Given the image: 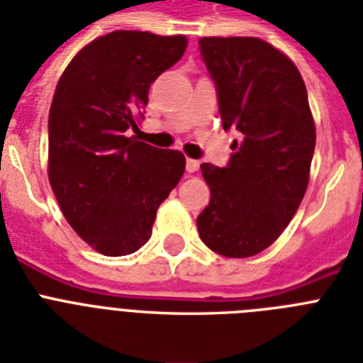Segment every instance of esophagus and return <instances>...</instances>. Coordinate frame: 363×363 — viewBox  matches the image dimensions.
<instances>
[{
    "label": "esophagus",
    "mask_w": 363,
    "mask_h": 363,
    "mask_svg": "<svg viewBox=\"0 0 363 363\" xmlns=\"http://www.w3.org/2000/svg\"><path fill=\"white\" fill-rule=\"evenodd\" d=\"M199 167H200V163L199 161H195V159H187V161H185V168H187V172H196V170H199Z\"/></svg>",
    "instance_id": "esophagus-1"
}]
</instances>
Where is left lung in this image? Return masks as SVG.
Instances as JSON below:
<instances>
[{
    "instance_id": "8db88e82",
    "label": "left lung",
    "mask_w": 363,
    "mask_h": 363,
    "mask_svg": "<svg viewBox=\"0 0 363 363\" xmlns=\"http://www.w3.org/2000/svg\"><path fill=\"white\" fill-rule=\"evenodd\" d=\"M223 129L240 131L225 168L200 164L211 199L196 217L202 242L245 259L281 236L309 184L315 121L300 71L257 37H202Z\"/></svg>"
}]
</instances>
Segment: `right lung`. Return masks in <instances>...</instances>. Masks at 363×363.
<instances>
[{"label": "right lung", "instance_id": "right-lung-1", "mask_svg": "<svg viewBox=\"0 0 363 363\" xmlns=\"http://www.w3.org/2000/svg\"><path fill=\"white\" fill-rule=\"evenodd\" d=\"M185 48L184 35L112 31L84 46L57 82L48 116V179L67 223L101 255L138 251L184 176V153L127 131L138 129L150 86Z\"/></svg>", "mask_w": 363, "mask_h": 363}]
</instances>
